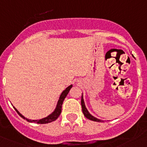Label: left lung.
I'll return each instance as SVG.
<instances>
[{
  "label": "left lung",
  "instance_id": "1",
  "mask_svg": "<svg viewBox=\"0 0 147 147\" xmlns=\"http://www.w3.org/2000/svg\"><path fill=\"white\" fill-rule=\"evenodd\" d=\"M81 104H82V112H83L84 115V116L86 117V118L88 119L91 120V121H96V122H103V121H101V120H99L97 118H94V116H92V115L89 113V111L87 110V109L85 107V104L84 102V99H83V96H82V100H81Z\"/></svg>",
  "mask_w": 147,
  "mask_h": 147
}]
</instances>
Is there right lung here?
Segmentation results:
<instances>
[{"label":"right lung","mask_w":147,"mask_h":147,"mask_svg":"<svg viewBox=\"0 0 147 147\" xmlns=\"http://www.w3.org/2000/svg\"><path fill=\"white\" fill-rule=\"evenodd\" d=\"M71 87H72V85H70L69 86H68V87H67L66 89H65V90L62 92L61 97H60V98H59V100H58V104H57L56 108H55V111L52 113V114H50V115H48V116L46 117V118H42V119H40V120H37V121H31V120H29V119H26V121H29V122H35V123H39V124L48 123L53 122V121H55V120H56L57 118L59 117L60 115H61V110H62V105H63V100H64V99L66 97L67 94H68V93L69 92L70 89H71ZM14 109H15V110L17 112L18 114H19V115L22 117V118H23L24 119H26V118H25L24 117L23 115H22L21 114V113H19V112L18 111L16 108H15V107H14Z\"/></svg>","instance_id":"add662e5"}]
</instances>
